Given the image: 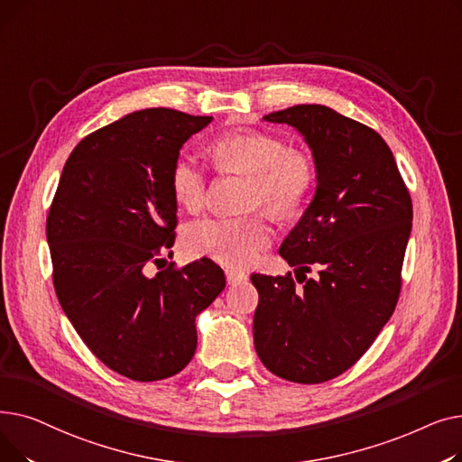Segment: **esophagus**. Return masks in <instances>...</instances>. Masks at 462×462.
I'll use <instances>...</instances> for the list:
<instances>
[{
  "instance_id": "esophagus-1",
  "label": "esophagus",
  "mask_w": 462,
  "mask_h": 462,
  "mask_svg": "<svg viewBox=\"0 0 462 462\" xmlns=\"http://www.w3.org/2000/svg\"><path fill=\"white\" fill-rule=\"evenodd\" d=\"M225 273H226L228 284H237V282L247 281V273L241 272V270H236V268H228Z\"/></svg>"
}]
</instances>
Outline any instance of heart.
Wrapping results in <instances>:
<instances>
[{"instance_id": "heart-1", "label": "heart", "mask_w": 462, "mask_h": 462, "mask_svg": "<svg viewBox=\"0 0 462 462\" xmlns=\"http://www.w3.org/2000/svg\"><path fill=\"white\" fill-rule=\"evenodd\" d=\"M218 172L251 176L249 208L263 206L277 217H290L307 200L314 185V164L298 150L270 133H228L209 143ZM170 189L176 202L197 211L206 202V174L189 157H180L170 170ZM273 239L262 217H213L192 223L183 232V245L194 256H209L228 265H249Z\"/></svg>"}]
</instances>
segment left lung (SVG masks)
Listing matches in <instances>:
<instances>
[{"mask_svg": "<svg viewBox=\"0 0 462 462\" xmlns=\"http://www.w3.org/2000/svg\"><path fill=\"white\" fill-rule=\"evenodd\" d=\"M294 127L309 145L317 190L279 254L288 275L253 273V335L265 369L320 383L343 374L392 319L411 230V200L390 145L371 127L324 105L262 117ZM314 264L317 280L299 279Z\"/></svg>", "mask_w": 462, "mask_h": 462, "instance_id": "8db88e82", "label": "left lung"}]
</instances>
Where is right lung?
<instances>
[{"instance_id": "obj_1", "label": "right lung", "mask_w": 462, "mask_h": 462, "mask_svg": "<svg viewBox=\"0 0 462 462\" xmlns=\"http://www.w3.org/2000/svg\"><path fill=\"white\" fill-rule=\"evenodd\" d=\"M213 117L145 108L88 134L69 155L46 218L54 288L86 346L136 382L185 369L197 320L226 286L209 258L148 277L174 245L170 170Z\"/></svg>"}]
</instances>
